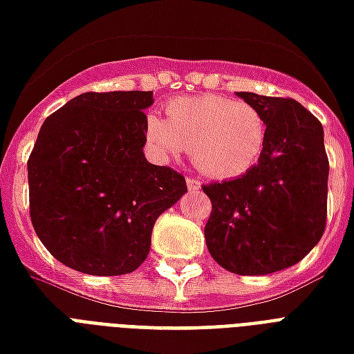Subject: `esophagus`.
Returning a JSON list of instances; mask_svg holds the SVG:
<instances>
[{
	"instance_id": "1",
	"label": "esophagus",
	"mask_w": 354,
	"mask_h": 354,
	"mask_svg": "<svg viewBox=\"0 0 354 354\" xmlns=\"http://www.w3.org/2000/svg\"><path fill=\"white\" fill-rule=\"evenodd\" d=\"M185 182H187V189L189 191H198L201 189V185H203L198 180H195V178H187Z\"/></svg>"
}]
</instances>
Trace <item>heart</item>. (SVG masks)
Listing matches in <instances>:
<instances>
[{
	"mask_svg": "<svg viewBox=\"0 0 354 354\" xmlns=\"http://www.w3.org/2000/svg\"><path fill=\"white\" fill-rule=\"evenodd\" d=\"M146 138L163 157L191 148V159L204 174L229 180L259 161L266 144V122L255 106L230 97H182L169 103L167 120L148 116Z\"/></svg>",
	"mask_w": 354,
	"mask_h": 354,
	"instance_id": "1",
	"label": "heart"
}]
</instances>
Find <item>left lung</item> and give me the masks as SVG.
<instances>
[{"label": "left lung", "mask_w": 354, "mask_h": 354, "mask_svg": "<svg viewBox=\"0 0 354 354\" xmlns=\"http://www.w3.org/2000/svg\"><path fill=\"white\" fill-rule=\"evenodd\" d=\"M263 114L266 144L243 176L204 185L212 214L208 251L238 276H264L300 263L326 225L328 157L323 125L295 99L236 91Z\"/></svg>", "instance_id": "1"}]
</instances>
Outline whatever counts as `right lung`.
Returning <instances> with one entry per match:
<instances>
[{"label":"right lung","instance_id":"add662e5","mask_svg":"<svg viewBox=\"0 0 354 354\" xmlns=\"http://www.w3.org/2000/svg\"><path fill=\"white\" fill-rule=\"evenodd\" d=\"M151 91L82 93L44 120L28 161L39 240L73 270L122 276L150 253L157 217L187 193L185 178L146 161Z\"/></svg>","mask_w":354,"mask_h":354}]
</instances>
